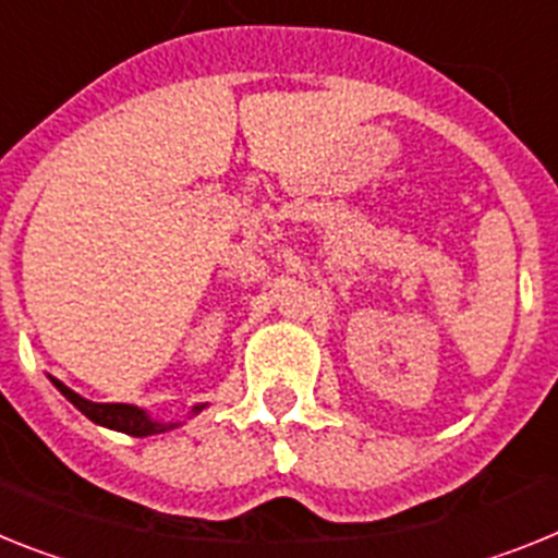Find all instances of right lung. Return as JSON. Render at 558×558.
Here are the masks:
<instances>
[{
  "instance_id": "obj_1",
  "label": "right lung",
  "mask_w": 558,
  "mask_h": 558,
  "mask_svg": "<svg viewBox=\"0 0 558 558\" xmlns=\"http://www.w3.org/2000/svg\"><path fill=\"white\" fill-rule=\"evenodd\" d=\"M52 387L59 389L64 395L66 401L73 403L78 409L81 415H87L89 421L98 423V426H107V428H116V432H123V435H132V437H149V435H163V432H171V428L183 426V423H163V421H155V417L141 407H132V403H95L87 401V398H81L78 392H73L70 387H64L61 380L50 378ZM206 403H197L192 409V415L203 412Z\"/></svg>"
}]
</instances>
